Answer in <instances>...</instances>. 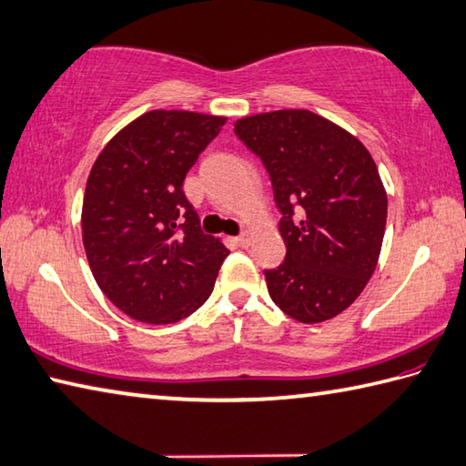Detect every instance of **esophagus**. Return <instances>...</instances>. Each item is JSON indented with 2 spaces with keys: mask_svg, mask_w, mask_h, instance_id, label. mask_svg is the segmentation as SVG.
Wrapping results in <instances>:
<instances>
[{
  "mask_svg": "<svg viewBox=\"0 0 466 466\" xmlns=\"http://www.w3.org/2000/svg\"><path fill=\"white\" fill-rule=\"evenodd\" d=\"M251 239H253V235L249 231H243L239 237H237L235 241H237V245H239V248H249Z\"/></svg>",
  "mask_w": 466,
  "mask_h": 466,
  "instance_id": "34e87169",
  "label": "esophagus"
}]
</instances>
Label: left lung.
Returning a JSON list of instances; mask_svg holds the SVG:
<instances>
[{
	"label": "left lung",
	"instance_id": "1",
	"mask_svg": "<svg viewBox=\"0 0 466 466\" xmlns=\"http://www.w3.org/2000/svg\"><path fill=\"white\" fill-rule=\"evenodd\" d=\"M235 134L261 157L282 213L286 259L263 271L271 300L298 322L335 319L373 276L388 221L370 150L309 109L241 117Z\"/></svg>",
	"mask_w": 466,
	"mask_h": 466
}]
</instances>
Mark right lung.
Listing matches in <instances>:
<instances>
[{
  "mask_svg": "<svg viewBox=\"0 0 466 466\" xmlns=\"http://www.w3.org/2000/svg\"><path fill=\"white\" fill-rule=\"evenodd\" d=\"M225 121L154 109L96 156L81 213L85 253L101 292L134 320L178 322L213 292L229 249L200 231L182 184Z\"/></svg>",
  "mask_w": 466,
  "mask_h": 466,
  "instance_id": "obj_1",
  "label": "right lung"
}]
</instances>
